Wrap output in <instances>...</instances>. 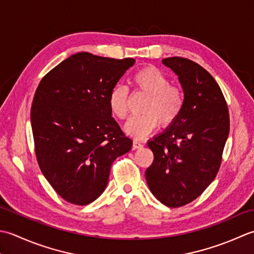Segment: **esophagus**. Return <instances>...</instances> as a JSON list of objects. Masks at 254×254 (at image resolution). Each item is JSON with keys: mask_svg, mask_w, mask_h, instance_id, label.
Masks as SVG:
<instances>
[{"mask_svg": "<svg viewBox=\"0 0 254 254\" xmlns=\"http://www.w3.org/2000/svg\"><path fill=\"white\" fill-rule=\"evenodd\" d=\"M142 147H143L142 142H141V141H139V140H137V139H134V140L132 141V149H133V150H134V149L142 148Z\"/></svg>", "mask_w": 254, "mask_h": 254, "instance_id": "obj_1", "label": "esophagus"}]
</instances>
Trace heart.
Masks as SVG:
<instances>
[{"label":"heart","mask_w":254,"mask_h":254,"mask_svg":"<svg viewBox=\"0 0 254 254\" xmlns=\"http://www.w3.org/2000/svg\"><path fill=\"white\" fill-rule=\"evenodd\" d=\"M134 89L148 95L141 107L142 115L134 116L126 124L127 133L141 139L156 129L158 123L168 128L179 120L185 106V95L180 86L171 84L169 77L154 66L137 71L131 77ZM108 107L118 120L128 115V92L125 86L115 85L108 94Z\"/></svg>","instance_id":"b5f03b06"}]
</instances>
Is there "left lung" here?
Returning a JSON list of instances; mask_svg holds the SVG:
<instances>
[{
	"instance_id": "8db88e82",
	"label": "left lung",
	"mask_w": 254,
	"mask_h": 254,
	"mask_svg": "<svg viewBox=\"0 0 254 254\" xmlns=\"http://www.w3.org/2000/svg\"><path fill=\"white\" fill-rule=\"evenodd\" d=\"M162 64L179 76L185 106L172 126L148 141L154 159L146 180L154 197L175 208L197 198L215 180L230 121L219 85L203 66L181 57Z\"/></svg>"
}]
</instances>
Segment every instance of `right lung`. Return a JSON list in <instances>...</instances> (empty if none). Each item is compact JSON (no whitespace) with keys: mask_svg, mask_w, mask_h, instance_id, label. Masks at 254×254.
I'll list each match as a JSON object with an SVG mask.
<instances>
[{"mask_svg":"<svg viewBox=\"0 0 254 254\" xmlns=\"http://www.w3.org/2000/svg\"><path fill=\"white\" fill-rule=\"evenodd\" d=\"M134 61L72 55L35 92L30 122L36 158L57 194L71 204L94 201L106 189L113 162L131 149L107 100Z\"/></svg>","mask_w":254,"mask_h":254,"instance_id":"right-lung-1","label":"right lung"}]
</instances>
